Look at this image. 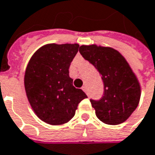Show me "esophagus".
<instances>
[{
  "label": "esophagus",
  "mask_w": 155,
  "mask_h": 155,
  "mask_svg": "<svg viewBox=\"0 0 155 155\" xmlns=\"http://www.w3.org/2000/svg\"><path fill=\"white\" fill-rule=\"evenodd\" d=\"M82 90H83V91H84V92L86 93L87 95H88V92H87L86 86H83V87H82ZM88 96H89V95H88Z\"/></svg>",
  "instance_id": "1"
}]
</instances>
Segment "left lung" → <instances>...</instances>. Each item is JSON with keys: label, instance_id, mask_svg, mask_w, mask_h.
<instances>
[{"label": "left lung", "instance_id": "left-lung-1", "mask_svg": "<svg viewBox=\"0 0 155 155\" xmlns=\"http://www.w3.org/2000/svg\"><path fill=\"white\" fill-rule=\"evenodd\" d=\"M79 52L101 75L104 94L91 99L100 121L109 125L125 122L137 108L140 97L138 80L126 59L110 47L82 45Z\"/></svg>", "mask_w": 155, "mask_h": 155}]
</instances>
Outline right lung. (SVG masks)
<instances>
[{"mask_svg":"<svg viewBox=\"0 0 155 155\" xmlns=\"http://www.w3.org/2000/svg\"><path fill=\"white\" fill-rule=\"evenodd\" d=\"M78 44L44 45L27 64L24 84L28 101L43 122L61 125L75 116L78 105L87 96L73 86L69 76Z\"/></svg>","mask_w":155,"mask_h":155,"instance_id":"obj_1","label":"right lung"}]
</instances>
